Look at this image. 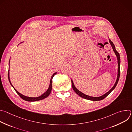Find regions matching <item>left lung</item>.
<instances>
[{"label":"left lung","mask_w":132,"mask_h":132,"mask_svg":"<svg viewBox=\"0 0 132 132\" xmlns=\"http://www.w3.org/2000/svg\"><path fill=\"white\" fill-rule=\"evenodd\" d=\"M109 38V37H108ZM109 43L110 44H111L112 47V49L113 50L116 56H117V60H118V76H117V80H116V81L114 85V86H113V87L109 91H108L106 93H104V95L101 96H99V97H92V96H88V95H85V93H82V92L80 91L79 90H78L77 89V88L74 85V84H73V82L72 81V79H71V86H72V88L73 89V90H74V91L76 92L77 95L78 96H79L80 97H81V98H84V99H87V100H91V101H100V100H103V99H104L105 97H106L109 94L112 92V91L116 87L117 84H118V82L119 81V78H120V63H121V60H120V54L118 52V51L116 50V47H115V45L114 44H113V43L110 39H109Z\"/></svg>","instance_id":"obj_1"}]
</instances>
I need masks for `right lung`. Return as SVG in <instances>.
Wrapping results in <instances>:
<instances>
[{
	"label": "right lung",
	"instance_id": "add662e5",
	"mask_svg": "<svg viewBox=\"0 0 132 132\" xmlns=\"http://www.w3.org/2000/svg\"><path fill=\"white\" fill-rule=\"evenodd\" d=\"M23 42H21V43H23ZM10 60H9V67L10 66ZM9 70H8V79H9V82L10 84V85H11V86L13 88V89L15 90V91H16V92L18 93V95L23 100H26L27 101H30V102H34V101H39V100H43L45 98H46V97H47L50 95V93L51 92V91H52V79L53 78V77L54 76V75H56V73H57V72H55L53 74V75L51 77V80H50V85H49V87L47 89V90L44 92L43 93L42 95H41L40 96H39V97H27V96H24L22 94L20 93V92H19L14 88V87L13 86V85H12L11 81H10V76H9Z\"/></svg>",
	"mask_w": 132,
	"mask_h": 132
}]
</instances>
